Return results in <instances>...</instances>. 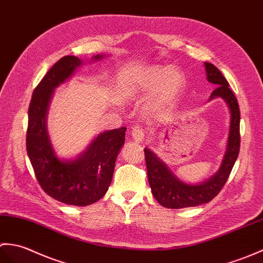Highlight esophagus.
<instances>
[{"mask_svg":"<svg viewBox=\"0 0 263 263\" xmlns=\"http://www.w3.org/2000/svg\"><path fill=\"white\" fill-rule=\"evenodd\" d=\"M145 130L144 128L139 127V126H135L132 129V137L134 141H135L136 143H143L145 141Z\"/></svg>","mask_w":263,"mask_h":263,"instance_id":"1","label":"esophagus"}]
</instances>
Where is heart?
<instances>
[{
	"label": "heart",
	"instance_id": "heart-1",
	"mask_svg": "<svg viewBox=\"0 0 263 263\" xmlns=\"http://www.w3.org/2000/svg\"><path fill=\"white\" fill-rule=\"evenodd\" d=\"M183 84V75L177 69L153 66L139 75L122 80L119 91L126 100H137L157 87L155 106H164L177 98Z\"/></svg>",
	"mask_w": 263,
	"mask_h": 263
}]
</instances>
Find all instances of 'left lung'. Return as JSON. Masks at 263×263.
<instances>
[{"instance_id": "obj_1", "label": "left lung", "mask_w": 263, "mask_h": 263, "mask_svg": "<svg viewBox=\"0 0 263 263\" xmlns=\"http://www.w3.org/2000/svg\"><path fill=\"white\" fill-rule=\"evenodd\" d=\"M207 80L215 84L211 99L220 97L227 102L231 110V127L227 149L218 172L200 184H186L180 181L168 170L166 165L148 148L144 149L147 178L152 194L160 205L166 208L180 209L195 207L209 202L223 189L240 152V108L234 93L229 87V82L219 69L211 63H205Z\"/></svg>"}]
</instances>
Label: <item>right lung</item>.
<instances>
[{
    "mask_svg": "<svg viewBox=\"0 0 263 263\" xmlns=\"http://www.w3.org/2000/svg\"><path fill=\"white\" fill-rule=\"evenodd\" d=\"M102 56H95L100 60ZM75 56H64L46 73L33 90L28 110L26 146L43 190L54 199L73 206H87L106 195L112 180L117 155L125 142L126 127L100 134L75 161L55 155L46 129V115L55 87L81 65Z\"/></svg>",
    "mask_w": 263,
    "mask_h": 263,
    "instance_id": "1",
    "label": "right lung"
}]
</instances>
